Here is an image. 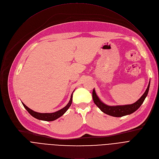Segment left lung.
I'll use <instances>...</instances> for the list:
<instances>
[{"instance_id": "left-lung-1", "label": "left lung", "mask_w": 159, "mask_h": 159, "mask_svg": "<svg viewBox=\"0 0 159 159\" xmlns=\"http://www.w3.org/2000/svg\"><path fill=\"white\" fill-rule=\"evenodd\" d=\"M150 81L148 83V87L145 90L144 94L142 97L134 103L127 105H120V106H108L104 102H102L99 97L97 96L95 89H93V98L95 104L101 109L102 112L105 114L114 117H122L126 115H129L131 113L137 111L143 104L145 99L147 96L149 87H150Z\"/></svg>"}]
</instances>
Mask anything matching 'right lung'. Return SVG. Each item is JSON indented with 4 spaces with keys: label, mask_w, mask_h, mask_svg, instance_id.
<instances>
[{
    "label": "right lung",
    "mask_w": 159,
    "mask_h": 159,
    "mask_svg": "<svg viewBox=\"0 0 159 159\" xmlns=\"http://www.w3.org/2000/svg\"><path fill=\"white\" fill-rule=\"evenodd\" d=\"M74 90L73 91V93L74 92ZM73 93L71 94V97H70V99L68 103L63 108L61 109L60 110L56 111L55 112H51V113H41V112H38L36 111H34L33 110L30 109L28 106H26L23 102H22V105L25 107V109L27 110V111L30 113V114L33 116L34 118L39 120H43V121H54L57 119H58V118L61 117L62 115H64V113L68 110L70 107V106L72 104V98H73Z\"/></svg>",
    "instance_id": "1"
}]
</instances>
